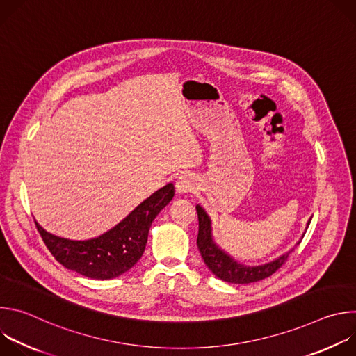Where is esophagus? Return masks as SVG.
<instances>
[{
	"mask_svg": "<svg viewBox=\"0 0 356 356\" xmlns=\"http://www.w3.org/2000/svg\"><path fill=\"white\" fill-rule=\"evenodd\" d=\"M176 190L180 194H186L194 190V180L190 175H181L176 180Z\"/></svg>",
	"mask_w": 356,
	"mask_h": 356,
	"instance_id": "esophagus-1",
	"label": "esophagus"
}]
</instances>
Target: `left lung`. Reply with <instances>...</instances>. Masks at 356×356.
Returning a JSON list of instances; mask_svg holds the SVG:
<instances>
[{
	"mask_svg": "<svg viewBox=\"0 0 356 356\" xmlns=\"http://www.w3.org/2000/svg\"><path fill=\"white\" fill-rule=\"evenodd\" d=\"M195 210L198 216V235H197L198 250L201 253L202 259H204V264L209 266V269L224 282L245 284V283H253V282L266 279L272 276L279 268L283 266V264L287 261L289 255L293 250L291 249L290 252L284 253V255L275 259L273 262L265 264L262 266H243L241 264H236L214 243L211 238V221L206 214V211L200 206H195Z\"/></svg>",
	"mask_w": 356,
	"mask_h": 356,
	"instance_id": "obj_1",
	"label": "left lung"
}]
</instances>
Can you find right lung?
Returning a JSON list of instances; mask_svg holds the SVG:
<instances>
[{
    "label": "right lung",
    "mask_w": 356,
    "mask_h": 356,
    "mask_svg": "<svg viewBox=\"0 0 356 356\" xmlns=\"http://www.w3.org/2000/svg\"><path fill=\"white\" fill-rule=\"evenodd\" d=\"M175 195L172 183L155 191L118 225L98 238L72 241L35 225L50 253L65 268L86 277L107 280L128 272L143 255L152 221Z\"/></svg>",
    "instance_id": "add662e5"
}]
</instances>
